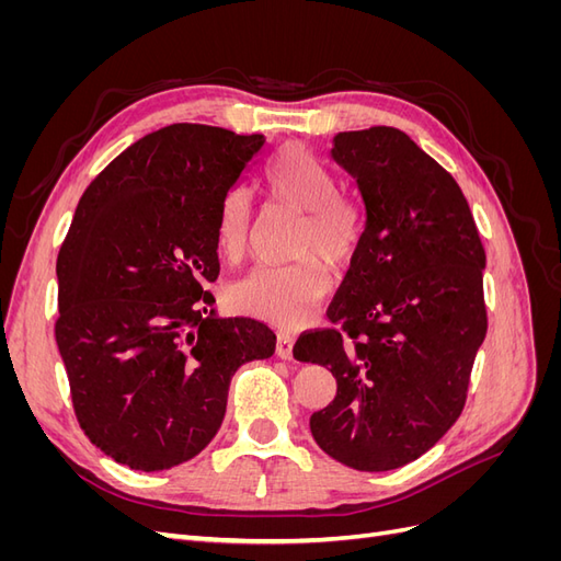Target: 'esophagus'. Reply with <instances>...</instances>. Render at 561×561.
Instances as JSON below:
<instances>
[{
  "label": "esophagus",
  "instance_id": "esophagus-1",
  "mask_svg": "<svg viewBox=\"0 0 561 561\" xmlns=\"http://www.w3.org/2000/svg\"><path fill=\"white\" fill-rule=\"evenodd\" d=\"M293 346H295V336L290 332H278L276 336V355L283 360H293Z\"/></svg>",
  "mask_w": 561,
  "mask_h": 561
}]
</instances>
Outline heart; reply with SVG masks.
I'll return each instance as SVG.
<instances>
[{
    "label": "heart",
    "mask_w": 561,
    "mask_h": 561,
    "mask_svg": "<svg viewBox=\"0 0 561 561\" xmlns=\"http://www.w3.org/2000/svg\"><path fill=\"white\" fill-rule=\"evenodd\" d=\"M264 190L283 206L301 213L290 264L257 266L229 287L236 311L280 328L307 322L330 290V274L346 271L363 248L365 210L353 196L339 192L330 165L307 147L285 145L264 168ZM252 203L243 186L229 190L217 206L215 245L229 262H239L250 243ZM323 261L320 263L319 260Z\"/></svg>",
    "instance_id": "heart-1"
}]
</instances>
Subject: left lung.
Listing matches in <instances>:
<instances>
[{"label": "left lung", "mask_w": 561, "mask_h": 561, "mask_svg": "<svg viewBox=\"0 0 561 561\" xmlns=\"http://www.w3.org/2000/svg\"><path fill=\"white\" fill-rule=\"evenodd\" d=\"M332 159L360 190L363 248L328 309L334 328L304 332L293 353L336 379L311 416L318 447L381 472L426 454L463 412L486 334V254L461 186L407 133H339Z\"/></svg>", "instance_id": "1"}]
</instances>
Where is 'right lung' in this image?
<instances>
[{"mask_svg": "<svg viewBox=\"0 0 561 561\" xmlns=\"http://www.w3.org/2000/svg\"><path fill=\"white\" fill-rule=\"evenodd\" d=\"M264 135L173 124L122 151L79 198L58 252L56 342L91 443L133 470H168L222 426L229 383L276 334L217 318L215 215Z\"/></svg>", "mask_w": 561, "mask_h": 561, "instance_id": "right-lung-1", "label": "right lung"}]
</instances>
